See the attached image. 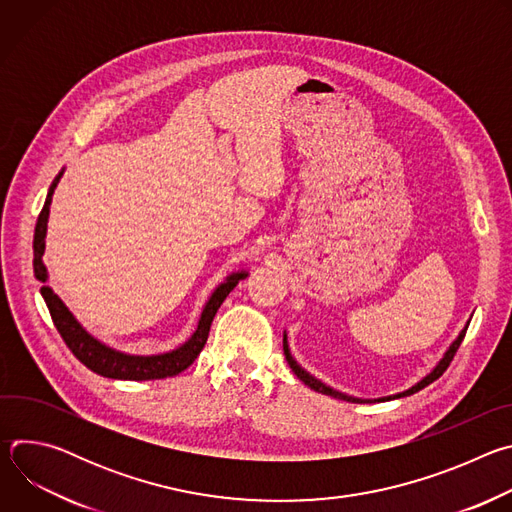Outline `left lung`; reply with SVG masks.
Here are the masks:
<instances>
[{
	"label": "left lung",
	"mask_w": 512,
	"mask_h": 512,
	"mask_svg": "<svg viewBox=\"0 0 512 512\" xmlns=\"http://www.w3.org/2000/svg\"><path fill=\"white\" fill-rule=\"evenodd\" d=\"M466 330H468V326L462 330V334L458 336V340L450 346V350L446 352V356L440 360V364H437V367L423 379V381H419L415 387H411L409 391H405V393H399V395H393V397H385V399H379V401H389V399H399V397H407V395H413V393H417V391H421L423 387H427L429 383H433L435 379H440L444 373H446V369L450 367V362L454 360V356H456V352H458V348H460V344H462V340H464V336H466ZM283 352H285V360H287V364H289V369L294 371V375L302 381V383H306L310 389H314V391H318V393H322V395H330V397H336V399H342V401H352V403H369V401H362V399H354V397H348V395H342V393H338V391H332L330 387H326V385H322L320 381H316L314 377H310L302 367H298V362L291 358V354H289V348H287V342H285V338H283Z\"/></svg>",
	"instance_id": "1"
}]
</instances>
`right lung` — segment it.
Here are the masks:
<instances>
[{
	"instance_id": "1",
	"label": "right lung",
	"mask_w": 512,
	"mask_h": 512,
	"mask_svg": "<svg viewBox=\"0 0 512 512\" xmlns=\"http://www.w3.org/2000/svg\"><path fill=\"white\" fill-rule=\"evenodd\" d=\"M60 176L62 174H58L54 178V182L50 184L46 202L38 214V223H36V231H34V275L42 283H46V267L42 263L46 223H48L52 194H54V188H56ZM245 277H247L245 271L233 273L231 277H227L225 283L218 285L214 294L210 296L208 304L204 306V312L200 316L198 328L192 334V338L186 344H182L180 348L166 352V354H158V356H129V354L117 352V350L101 344L91 334H87V330H83V326L75 320V316L68 312V308L62 304V300L54 294L52 287L42 285L40 291H42V298L48 306V312L52 316V322H54L56 330L60 332L64 344L85 364L87 369H91L93 373L107 377V379L150 381V379L174 377L190 367L206 344L210 324H212L218 308H221V304L227 300V296L235 289V285Z\"/></svg>"
}]
</instances>
